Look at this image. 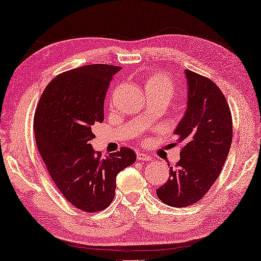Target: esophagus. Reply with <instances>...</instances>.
Wrapping results in <instances>:
<instances>
[{"label": "esophagus", "instance_id": "1", "mask_svg": "<svg viewBox=\"0 0 261 261\" xmlns=\"http://www.w3.org/2000/svg\"><path fill=\"white\" fill-rule=\"evenodd\" d=\"M137 159L139 161H148V160H151V156H148L147 154H145V153H143V152H137Z\"/></svg>", "mask_w": 261, "mask_h": 261}]
</instances>
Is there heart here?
I'll return each mask as SVG.
<instances>
[{"instance_id":"b5f03b06","label":"heart","mask_w":261,"mask_h":261,"mask_svg":"<svg viewBox=\"0 0 261 261\" xmlns=\"http://www.w3.org/2000/svg\"><path fill=\"white\" fill-rule=\"evenodd\" d=\"M146 95H155V96L163 97L169 101L175 90L174 82L167 74L154 73L147 77L144 84Z\"/></svg>"}]
</instances>
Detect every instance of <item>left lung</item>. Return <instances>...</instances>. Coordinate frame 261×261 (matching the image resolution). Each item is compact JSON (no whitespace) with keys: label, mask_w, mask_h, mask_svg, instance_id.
<instances>
[{"label":"left lung","mask_w":261,"mask_h":261,"mask_svg":"<svg viewBox=\"0 0 261 261\" xmlns=\"http://www.w3.org/2000/svg\"><path fill=\"white\" fill-rule=\"evenodd\" d=\"M187 108L177 124L174 144L184 145L175 168L156 189L165 204L182 208L196 203L222 172L232 142V117L221 89L200 74L185 69Z\"/></svg>","instance_id":"obj_1"}]
</instances>
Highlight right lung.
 I'll use <instances>...</instances> for the list:
<instances>
[{
  "label": "right lung",
  "mask_w": 261,
  "mask_h": 261,
  "mask_svg": "<svg viewBox=\"0 0 261 261\" xmlns=\"http://www.w3.org/2000/svg\"><path fill=\"white\" fill-rule=\"evenodd\" d=\"M121 67L87 65L57 75L46 86L34 119L36 144L45 166L69 203L86 213L102 212L114 200L116 176L136 161L129 147L102 158L90 140L105 119L109 82Z\"/></svg>",
  "instance_id": "obj_1"
}]
</instances>
